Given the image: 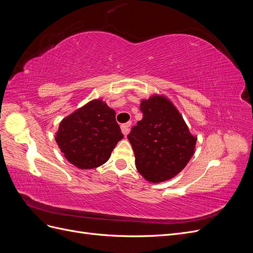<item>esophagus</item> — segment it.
<instances>
[{"label":"esophagus","mask_w":253,"mask_h":253,"mask_svg":"<svg viewBox=\"0 0 253 253\" xmlns=\"http://www.w3.org/2000/svg\"><path fill=\"white\" fill-rule=\"evenodd\" d=\"M129 127H131V122H127V124L121 125V131L124 135H127L129 132Z\"/></svg>","instance_id":"1"}]
</instances>
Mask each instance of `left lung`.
Here are the masks:
<instances>
[{
  "instance_id": "left-lung-1",
  "label": "left lung",
  "mask_w": 253,
  "mask_h": 253,
  "mask_svg": "<svg viewBox=\"0 0 253 253\" xmlns=\"http://www.w3.org/2000/svg\"><path fill=\"white\" fill-rule=\"evenodd\" d=\"M140 110L142 119L127 135L137 170L150 182L169 180L193 156L197 138L190 133L178 110L165 96L153 95L143 99Z\"/></svg>"
}]
</instances>
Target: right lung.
Here are the masks:
<instances>
[{"instance_id": "add662e5", "label": "right lung", "mask_w": 253, "mask_h": 253, "mask_svg": "<svg viewBox=\"0 0 253 253\" xmlns=\"http://www.w3.org/2000/svg\"><path fill=\"white\" fill-rule=\"evenodd\" d=\"M115 116L108 104L95 99L61 121L55 138L68 162L84 170L108 162L124 138Z\"/></svg>"}]
</instances>
